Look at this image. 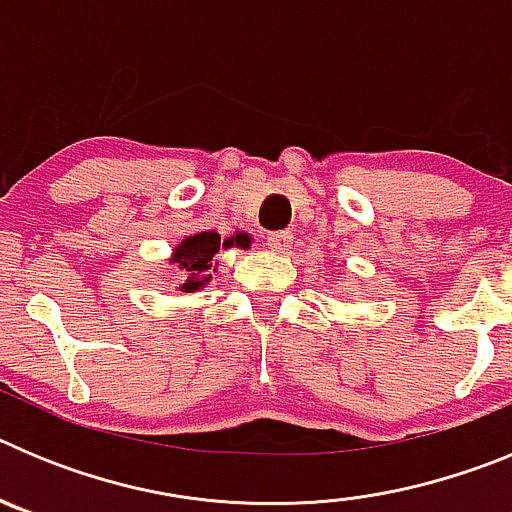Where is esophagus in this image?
I'll return each mask as SVG.
<instances>
[{
    "mask_svg": "<svg viewBox=\"0 0 512 512\" xmlns=\"http://www.w3.org/2000/svg\"><path fill=\"white\" fill-rule=\"evenodd\" d=\"M266 243H269V248L274 253H289V248H292V233L289 230H279V233H269V238H266Z\"/></svg>",
    "mask_w": 512,
    "mask_h": 512,
    "instance_id": "obj_1",
    "label": "esophagus"
}]
</instances>
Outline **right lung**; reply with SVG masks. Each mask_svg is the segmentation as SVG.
Wrapping results in <instances>:
<instances>
[{"mask_svg": "<svg viewBox=\"0 0 512 512\" xmlns=\"http://www.w3.org/2000/svg\"><path fill=\"white\" fill-rule=\"evenodd\" d=\"M253 238L243 230H235L230 238L220 241L217 230H200V233L184 235L182 241L171 248V256L166 261L174 264L182 274L179 279V292H200L212 282V274L217 271L220 261H215V253L228 251V248H251Z\"/></svg>", "mask_w": 512, "mask_h": 512, "instance_id": "add662e5", "label": "right lung"}]
</instances>
